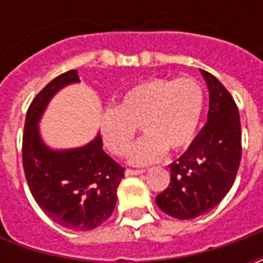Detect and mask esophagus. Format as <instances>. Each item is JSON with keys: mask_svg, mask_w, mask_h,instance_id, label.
I'll return each instance as SVG.
<instances>
[{"mask_svg": "<svg viewBox=\"0 0 263 263\" xmlns=\"http://www.w3.org/2000/svg\"><path fill=\"white\" fill-rule=\"evenodd\" d=\"M145 170H132V168H127L126 176H137V174H143Z\"/></svg>", "mask_w": 263, "mask_h": 263, "instance_id": "obj_1", "label": "esophagus"}]
</instances>
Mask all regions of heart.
Returning a JSON list of instances; mask_svg holds the SVG:
<instances>
[{"mask_svg":"<svg viewBox=\"0 0 263 263\" xmlns=\"http://www.w3.org/2000/svg\"><path fill=\"white\" fill-rule=\"evenodd\" d=\"M203 105L205 92L195 77L149 79L126 90L117 108L102 111L101 136L111 154L123 157L140 126L146 135L133 146L130 161L137 165L152 164L167 149L180 151L192 143Z\"/></svg>","mask_w":263,"mask_h":263,"instance_id":"b5f03b06","label":"heart"}]
</instances>
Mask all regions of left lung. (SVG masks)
<instances>
[{
    "instance_id": "1",
    "label": "left lung",
    "mask_w": 263,
    "mask_h": 263,
    "mask_svg": "<svg viewBox=\"0 0 263 263\" xmlns=\"http://www.w3.org/2000/svg\"><path fill=\"white\" fill-rule=\"evenodd\" d=\"M200 73L209 89L206 124L170 165V186L155 199L161 211L178 219H192L217 206L233 186L241 159L237 105L217 77Z\"/></svg>"
}]
</instances>
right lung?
Wrapping results in <instances>:
<instances>
[{
  "mask_svg": "<svg viewBox=\"0 0 263 263\" xmlns=\"http://www.w3.org/2000/svg\"><path fill=\"white\" fill-rule=\"evenodd\" d=\"M77 70L51 80L27 109L23 133V170L32 196L61 227L87 231L111 217L124 168L102 149L101 135L76 149L54 151L39 136L37 123L60 89L79 83Z\"/></svg>",
  "mask_w": 263,
  "mask_h": 263,
  "instance_id": "1",
  "label": "right lung"
}]
</instances>
